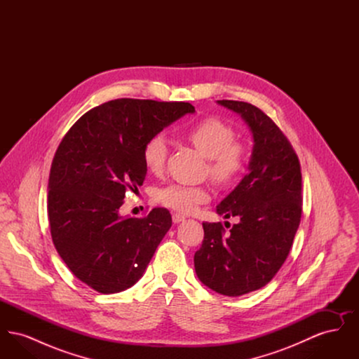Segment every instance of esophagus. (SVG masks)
<instances>
[{
  "instance_id": "1",
  "label": "esophagus",
  "mask_w": 359,
  "mask_h": 359,
  "mask_svg": "<svg viewBox=\"0 0 359 359\" xmlns=\"http://www.w3.org/2000/svg\"><path fill=\"white\" fill-rule=\"evenodd\" d=\"M172 221H173V223H180L183 222V221H186V218H184L182 214L175 212V214H172Z\"/></svg>"
}]
</instances>
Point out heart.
I'll list each match as a JSON object with an SVG mask.
<instances>
[{
	"instance_id": "b5f03b06",
	"label": "heart",
	"mask_w": 359,
	"mask_h": 359,
	"mask_svg": "<svg viewBox=\"0 0 359 359\" xmlns=\"http://www.w3.org/2000/svg\"><path fill=\"white\" fill-rule=\"evenodd\" d=\"M191 144L210 158V173L218 183H230L243 168L242 148L233 144V129L223 121L208 117L194 123L186 133ZM168 154V142L164 135L151 137L142 148L144 165L151 173L164 168ZM208 191L203 187L170 184L157 192V201L183 214H191L208 201Z\"/></svg>"
}]
</instances>
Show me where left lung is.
<instances>
[{"label":"left lung","mask_w":359,"mask_h":359,"mask_svg":"<svg viewBox=\"0 0 359 359\" xmlns=\"http://www.w3.org/2000/svg\"><path fill=\"white\" fill-rule=\"evenodd\" d=\"M217 103L245 121L253 149L248 173L217 205V214L238 222L229 233L221 222L203 223L194 264L205 287L237 297L266 285L290 255L302 218V171L288 138L262 110L238 101Z\"/></svg>","instance_id":"obj_1"}]
</instances>
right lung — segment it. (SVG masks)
I'll use <instances>...</instances> for the list:
<instances>
[{
	"instance_id": "obj_1",
	"label": "right lung",
	"mask_w": 359,
	"mask_h": 359,
	"mask_svg": "<svg viewBox=\"0 0 359 359\" xmlns=\"http://www.w3.org/2000/svg\"><path fill=\"white\" fill-rule=\"evenodd\" d=\"M195 113L188 102L121 98L88 110L62 140L48 179L53 245L90 288L117 293L142 277L172 226L167 208L122 217L126 191L142 186L144 144Z\"/></svg>"
}]
</instances>
